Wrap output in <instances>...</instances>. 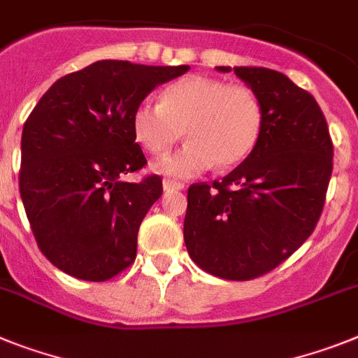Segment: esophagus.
Masks as SVG:
<instances>
[{
  "label": "esophagus",
  "mask_w": 358,
  "mask_h": 358,
  "mask_svg": "<svg viewBox=\"0 0 358 358\" xmlns=\"http://www.w3.org/2000/svg\"><path fill=\"white\" fill-rule=\"evenodd\" d=\"M163 190L164 192H179L185 190V185L179 181H172V179H164L163 181Z\"/></svg>",
  "instance_id": "1"
}]
</instances>
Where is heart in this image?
Wrapping results in <instances>:
<instances>
[{"mask_svg": "<svg viewBox=\"0 0 358 358\" xmlns=\"http://www.w3.org/2000/svg\"><path fill=\"white\" fill-rule=\"evenodd\" d=\"M134 136L150 154L164 155L182 136L188 143L154 164L170 179H194L219 164L231 168L252 154L264 128V110L255 92L221 79L188 76L145 101L132 117Z\"/></svg>", "mask_w": 358, "mask_h": 358, "instance_id": "b5f03b06", "label": "heart"}]
</instances>
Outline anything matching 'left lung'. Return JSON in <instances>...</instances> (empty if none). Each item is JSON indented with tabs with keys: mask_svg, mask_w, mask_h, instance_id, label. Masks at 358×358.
<instances>
[{
	"mask_svg": "<svg viewBox=\"0 0 358 358\" xmlns=\"http://www.w3.org/2000/svg\"><path fill=\"white\" fill-rule=\"evenodd\" d=\"M231 72L230 66H217ZM264 110L257 146L222 181L188 188L192 261L228 280L277 268L313 234L333 170V143L315 97L277 70L234 66Z\"/></svg>",
	"mask_w": 358,
	"mask_h": 358,
	"instance_id": "obj_1",
	"label": "left lung"
}]
</instances>
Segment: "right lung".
I'll return each mask as SVG.
<instances>
[{
    "label": "right lung",
    "mask_w": 358,
    "mask_h": 358,
    "mask_svg": "<svg viewBox=\"0 0 358 358\" xmlns=\"http://www.w3.org/2000/svg\"><path fill=\"white\" fill-rule=\"evenodd\" d=\"M188 70L96 61L34 106L21 134L20 194L39 250L61 271L103 282L134 262L139 226L163 194L159 176L121 179L146 164L134 112Z\"/></svg>",
    "instance_id": "right-lung-1"
}]
</instances>
